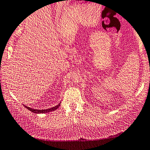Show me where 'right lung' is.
Masks as SVG:
<instances>
[{
	"label": "right lung",
	"instance_id": "right-lung-1",
	"mask_svg": "<svg viewBox=\"0 0 150 150\" xmlns=\"http://www.w3.org/2000/svg\"><path fill=\"white\" fill-rule=\"evenodd\" d=\"M60 104H61V103H60V104H58V105L55 106V107H52V108H50V109H32V108H30V107H26V106H25V107L26 108V109H28V110H30V112H33V113H36V114L47 113V112H53V111L56 110V109H57L59 107Z\"/></svg>",
	"mask_w": 150,
	"mask_h": 150
}]
</instances>
